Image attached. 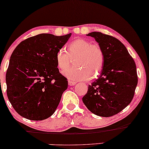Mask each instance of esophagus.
<instances>
[{"instance_id":"obj_1","label":"esophagus","mask_w":149,"mask_h":149,"mask_svg":"<svg viewBox=\"0 0 149 149\" xmlns=\"http://www.w3.org/2000/svg\"><path fill=\"white\" fill-rule=\"evenodd\" d=\"M68 83H69V85H70V86H73V85H75L76 84V82L72 81V80H69Z\"/></svg>"}]
</instances>
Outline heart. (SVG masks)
I'll return each mask as SVG.
<instances>
[{"label": "heart", "instance_id": "1", "mask_svg": "<svg viewBox=\"0 0 149 149\" xmlns=\"http://www.w3.org/2000/svg\"><path fill=\"white\" fill-rule=\"evenodd\" d=\"M64 49H59L56 54L58 68L65 69L75 59L76 65L64 70L62 73L68 79L73 81L87 80L96 78L102 69L104 54L102 47L97 43L83 38H77L71 42Z\"/></svg>", "mask_w": 149, "mask_h": 149}]
</instances>
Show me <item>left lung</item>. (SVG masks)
Listing matches in <instances>:
<instances>
[{"label": "left lung", "mask_w": 149, "mask_h": 149, "mask_svg": "<svg viewBox=\"0 0 149 149\" xmlns=\"http://www.w3.org/2000/svg\"><path fill=\"white\" fill-rule=\"evenodd\" d=\"M102 47L104 63L102 73L89 85L83 102L92 113L110 117L130 104L137 85L136 64L123 44L116 38L101 32H91Z\"/></svg>", "instance_id": "1"}]
</instances>
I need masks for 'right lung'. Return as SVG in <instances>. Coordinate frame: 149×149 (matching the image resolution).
<instances>
[{"instance_id": "1", "label": "right lung", "mask_w": 149, "mask_h": 149, "mask_svg": "<svg viewBox=\"0 0 149 149\" xmlns=\"http://www.w3.org/2000/svg\"><path fill=\"white\" fill-rule=\"evenodd\" d=\"M71 33H41L20 42L10 57L6 73L7 95L22 117L42 120L54 113L67 79L59 73L56 54Z\"/></svg>"}]
</instances>
